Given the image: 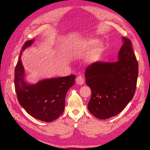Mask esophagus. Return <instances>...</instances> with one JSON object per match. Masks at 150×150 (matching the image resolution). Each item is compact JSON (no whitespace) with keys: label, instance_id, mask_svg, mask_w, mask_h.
Segmentation results:
<instances>
[{"label":"esophagus","instance_id":"obj_1","mask_svg":"<svg viewBox=\"0 0 150 150\" xmlns=\"http://www.w3.org/2000/svg\"><path fill=\"white\" fill-rule=\"evenodd\" d=\"M84 78L81 75L78 76L76 78V83L79 85H82L84 83Z\"/></svg>","mask_w":150,"mask_h":150}]
</instances>
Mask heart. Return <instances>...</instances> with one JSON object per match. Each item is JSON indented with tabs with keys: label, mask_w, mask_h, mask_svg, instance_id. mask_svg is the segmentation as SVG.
I'll return each instance as SVG.
<instances>
[{
	"label": "heart",
	"mask_w": 150,
	"mask_h": 150,
	"mask_svg": "<svg viewBox=\"0 0 150 150\" xmlns=\"http://www.w3.org/2000/svg\"><path fill=\"white\" fill-rule=\"evenodd\" d=\"M93 46L94 47L89 53L87 58L88 61L91 63L97 61L98 59L103 44L100 42H97L96 39H89L83 44L80 49V52H87Z\"/></svg>",
	"instance_id": "heart-1"
}]
</instances>
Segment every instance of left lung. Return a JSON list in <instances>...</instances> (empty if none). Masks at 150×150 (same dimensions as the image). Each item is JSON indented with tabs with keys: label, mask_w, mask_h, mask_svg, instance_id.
<instances>
[{
	"label": "left lung",
	"mask_w": 150,
	"mask_h": 150,
	"mask_svg": "<svg viewBox=\"0 0 150 150\" xmlns=\"http://www.w3.org/2000/svg\"><path fill=\"white\" fill-rule=\"evenodd\" d=\"M123 41L117 61H97L85 71L86 83L92 92L88 108L100 119L119 114L135 93L138 62L130 39L123 37Z\"/></svg>",
	"instance_id": "left-lung-1"
}]
</instances>
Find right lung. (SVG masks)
Returning <instances> with one entry per match:
<instances>
[{
	"label": "right lung",
	"instance_id": "1",
	"mask_svg": "<svg viewBox=\"0 0 150 150\" xmlns=\"http://www.w3.org/2000/svg\"><path fill=\"white\" fill-rule=\"evenodd\" d=\"M33 42V39L28 40L22 47L15 67V91L20 105L28 114L39 120L50 122L64 111L66 93L74 85L75 75L44 80L35 84H27L21 57L22 52Z\"/></svg>",
	"mask_w": 150,
	"mask_h": 150
}]
</instances>
